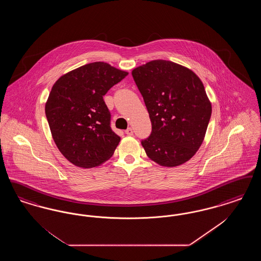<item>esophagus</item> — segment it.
I'll list each match as a JSON object with an SVG mask.
<instances>
[{"label": "esophagus", "instance_id": "obj_1", "mask_svg": "<svg viewBox=\"0 0 261 261\" xmlns=\"http://www.w3.org/2000/svg\"><path fill=\"white\" fill-rule=\"evenodd\" d=\"M125 133H126L127 135H129V136H132V135H133V129H132L131 127H129V128H127V129L125 130Z\"/></svg>", "mask_w": 261, "mask_h": 261}]
</instances>
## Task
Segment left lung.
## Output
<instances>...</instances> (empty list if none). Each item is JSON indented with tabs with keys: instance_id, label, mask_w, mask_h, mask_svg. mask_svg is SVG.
<instances>
[{
	"instance_id": "obj_1",
	"label": "left lung",
	"mask_w": 261,
	"mask_h": 261,
	"mask_svg": "<svg viewBox=\"0 0 261 261\" xmlns=\"http://www.w3.org/2000/svg\"><path fill=\"white\" fill-rule=\"evenodd\" d=\"M149 112L151 133L142 146L151 161L174 167L199 149L211 116L202 82L192 70L168 61H151L132 71Z\"/></svg>"
}]
</instances>
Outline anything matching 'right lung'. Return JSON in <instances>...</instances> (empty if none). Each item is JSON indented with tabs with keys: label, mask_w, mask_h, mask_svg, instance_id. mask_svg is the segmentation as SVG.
I'll return each mask as SVG.
<instances>
[{
	"label": "right lung",
	"mask_w": 261,
	"mask_h": 261,
	"mask_svg": "<svg viewBox=\"0 0 261 261\" xmlns=\"http://www.w3.org/2000/svg\"><path fill=\"white\" fill-rule=\"evenodd\" d=\"M128 75L97 62L62 76L51 88L45 112L60 151L76 166L92 168L112 158L120 137L111 127L103 96Z\"/></svg>",
	"instance_id": "add662e5"
}]
</instances>
